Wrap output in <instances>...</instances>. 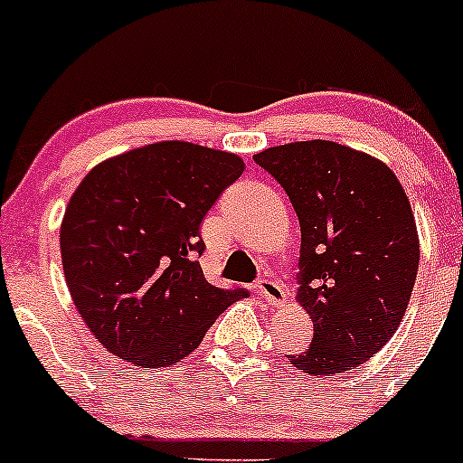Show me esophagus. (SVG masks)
<instances>
[{
    "label": "esophagus",
    "mask_w": 463,
    "mask_h": 463,
    "mask_svg": "<svg viewBox=\"0 0 463 463\" xmlns=\"http://www.w3.org/2000/svg\"><path fill=\"white\" fill-rule=\"evenodd\" d=\"M257 289H259V294L265 298V302H269V305H274V307L285 305V287L280 283H276L274 279H261L257 283Z\"/></svg>",
    "instance_id": "obj_1"
}]
</instances>
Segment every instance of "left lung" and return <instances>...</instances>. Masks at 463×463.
<instances>
[{
    "label": "left lung",
    "instance_id": "8db88e82",
    "mask_svg": "<svg viewBox=\"0 0 463 463\" xmlns=\"http://www.w3.org/2000/svg\"><path fill=\"white\" fill-rule=\"evenodd\" d=\"M289 195L300 222L298 302L313 320L309 348L287 359L309 374H339L390 342L416 283L411 206L387 165L333 141L254 154Z\"/></svg>",
    "mask_w": 463,
    "mask_h": 463
}]
</instances>
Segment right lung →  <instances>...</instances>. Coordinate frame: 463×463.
Segmentation results:
<instances>
[{
  "label": "right lung",
  "instance_id": "obj_1",
  "mask_svg": "<svg viewBox=\"0 0 463 463\" xmlns=\"http://www.w3.org/2000/svg\"><path fill=\"white\" fill-rule=\"evenodd\" d=\"M243 161L187 141H163L99 163L80 183L61 226L73 305L117 357L165 368L194 353L246 287L211 285L200 226L243 174Z\"/></svg>",
  "mask_w": 463,
  "mask_h": 463
}]
</instances>
